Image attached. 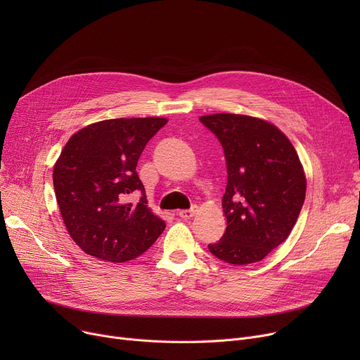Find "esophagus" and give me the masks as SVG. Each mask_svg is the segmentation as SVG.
Wrapping results in <instances>:
<instances>
[{
  "mask_svg": "<svg viewBox=\"0 0 360 360\" xmlns=\"http://www.w3.org/2000/svg\"><path fill=\"white\" fill-rule=\"evenodd\" d=\"M195 209H191V210H181L179 213H178V216L181 217V219H184V220H188V219H191L194 214H195Z\"/></svg>",
  "mask_w": 360,
  "mask_h": 360,
  "instance_id": "obj_1",
  "label": "esophagus"
}]
</instances>
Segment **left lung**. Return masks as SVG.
I'll use <instances>...</instances> for the list:
<instances>
[{"label": "left lung", "mask_w": 360, "mask_h": 360, "mask_svg": "<svg viewBox=\"0 0 360 360\" xmlns=\"http://www.w3.org/2000/svg\"><path fill=\"white\" fill-rule=\"evenodd\" d=\"M200 121L219 139L228 167L221 200L228 220L210 252L245 266L266 258L290 235L305 201L307 178L289 139L273 124L236 113Z\"/></svg>", "instance_id": "1"}]
</instances>
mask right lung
I'll list each match as a JSON object with an SVG mask.
<instances>
[{
  "label": "right lung",
  "mask_w": 360,
  "mask_h": 360,
  "mask_svg": "<svg viewBox=\"0 0 360 360\" xmlns=\"http://www.w3.org/2000/svg\"><path fill=\"white\" fill-rule=\"evenodd\" d=\"M166 118L94 122L68 140L53 166V188L65 228L89 255L125 262L146 252L166 224L147 207L137 162ZM140 192L132 205L129 193Z\"/></svg>",
  "instance_id": "obj_1"
}]
</instances>
